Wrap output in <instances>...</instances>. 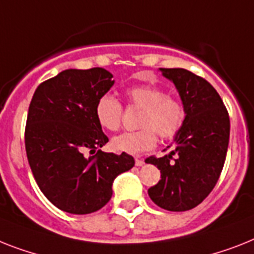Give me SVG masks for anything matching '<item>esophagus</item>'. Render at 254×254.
Returning <instances> with one entry per match:
<instances>
[{
	"instance_id": "1",
	"label": "esophagus",
	"mask_w": 254,
	"mask_h": 254,
	"mask_svg": "<svg viewBox=\"0 0 254 254\" xmlns=\"http://www.w3.org/2000/svg\"><path fill=\"white\" fill-rule=\"evenodd\" d=\"M144 160H141V158H136L135 160V165L136 166H142V165H144Z\"/></svg>"
}]
</instances>
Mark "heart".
<instances>
[{
	"label": "heart",
	"mask_w": 254,
	"mask_h": 254,
	"mask_svg": "<svg viewBox=\"0 0 254 254\" xmlns=\"http://www.w3.org/2000/svg\"><path fill=\"white\" fill-rule=\"evenodd\" d=\"M126 97L131 106L142 109L139 119L141 129L115 136L112 148L117 153L140 154L156 145V133L162 140H170L182 128L186 118L183 102L170 97L162 88L149 84L133 85L126 91ZM122 112L121 102L110 93L102 94L94 106L98 125L108 131H117L121 127Z\"/></svg>",
	"instance_id": "1"
}]
</instances>
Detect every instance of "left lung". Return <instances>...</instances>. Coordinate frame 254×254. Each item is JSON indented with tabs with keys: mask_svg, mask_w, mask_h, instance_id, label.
<instances>
[{
	"mask_svg": "<svg viewBox=\"0 0 254 254\" xmlns=\"http://www.w3.org/2000/svg\"><path fill=\"white\" fill-rule=\"evenodd\" d=\"M173 81L186 109L183 126L166 156L146 158L161 170V180L148 190L165 210L186 211L201 204L217 184L230 140V118L213 85L184 68H160Z\"/></svg>",
	"mask_w": 254,
	"mask_h": 254,
	"instance_id": "obj_1",
	"label": "left lung"
}]
</instances>
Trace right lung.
Returning a JSON list of instances; mask_svg holds the SVG:
<instances>
[{
  "label": "right lung",
  "mask_w": 254,
  "mask_h": 254,
  "mask_svg": "<svg viewBox=\"0 0 254 254\" xmlns=\"http://www.w3.org/2000/svg\"><path fill=\"white\" fill-rule=\"evenodd\" d=\"M112 77L102 67L68 68L41 83L29 104V166L45 197L71 214L100 210L112 198L115 178L135 165L127 153L118 156L100 149L109 139L96 119L94 106L114 85ZM88 150L89 157L85 156Z\"/></svg>",
  "instance_id": "right-lung-1"
}]
</instances>
